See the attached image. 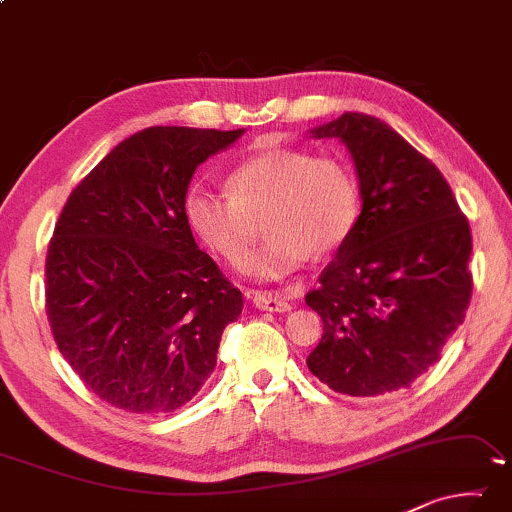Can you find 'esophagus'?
<instances>
[{
  "mask_svg": "<svg viewBox=\"0 0 512 512\" xmlns=\"http://www.w3.org/2000/svg\"><path fill=\"white\" fill-rule=\"evenodd\" d=\"M246 296L253 300V305L259 307V310H266V312H289L291 310L289 300L278 296V294H273V291L250 289V291H246Z\"/></svg>",
  "mask_w": 512,
  "mask_h": 512,
  "instance_id": "34e87169",
  "label": "esophagus"
}]
</instances>
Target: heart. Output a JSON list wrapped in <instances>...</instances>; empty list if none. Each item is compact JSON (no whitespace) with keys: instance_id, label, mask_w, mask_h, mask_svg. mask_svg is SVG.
Here are the masks:
<instances>
[{"instance_id":"1","label":"heart","mask_w":512,"mask_h":512,"mask_svg":"<svg viewBox=\"0 0 512 512\" xmlns=\"http://www.w3.org/2000/svg\"><path fill=\"white\" fill-rule=\"evenodd\" d=\"M230 196L196 189L186 198L193 232L227 264L243 269L264 218L271 234L250 273L280 280L312 253L326 255L351 237L360 218V186L342 159L300 148H266L232 170Z\"/></svg>"}]
</instances>
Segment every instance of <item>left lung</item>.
<instances>
[{
  "label": "left lung",
  "instance_id": "left-lung-1",
  "mask_svg": "<svg viewBox=\"0 0 512 512\" xmlns=\"http://www.w3.org/2000/svg\"><path fill=\"white\" fill-rule=\"evenodd\" d=\"M310 134L351 152L362 212L305 296L323 321L307 367L339 394L405 389L465 321L469 223L435 164L380 118L348 111Z\"/></svg>",
  "mask_w": 512,
  "mask_h": 512
}]
</instances>
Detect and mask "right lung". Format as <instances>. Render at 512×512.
I'll return each mask as SVG.
<instances>
[{
  "instance_id": "add662e5",
  "label": "right lung",
  "mask_w": 512,
  "mask_h": 512,
  "mask_svg": "<svg viewBox=\"0 0 512 512\" xmlns=\"http://www.w3.org/2000/svg\"><path fill=\"white\" fill-rule=\"evenodd\" d=\"M243 129L148 127L118 143L70 198L45 262V310L63 358L102 401L173 412L216 367L243 298L193 239L196 168Z\"/></svg>"
}]
</instances>
